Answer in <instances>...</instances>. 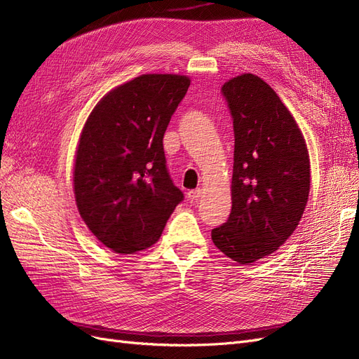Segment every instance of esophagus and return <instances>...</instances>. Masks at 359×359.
Returning a JSON list of instances; mask_svg holds the SVG:
<instances>
[{
	"label": "esophagus",
	"instance_id": "34e87169",
	"mask_svg": "<svg viewBox=\"0 0 359 359\" xmlns=\"http://www.w3.org/2000/svg\"><path fill=\"white\" fill-rule=\"evenodd\" d=\"M202 189H194V190H190L189 193H187V198H189V201H191V202H194V201H199L201 198H202Z\"/></svg>",
	"mask_w": 359,
	"mask_h": 359
}]
</instances>
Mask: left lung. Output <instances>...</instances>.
<instances>
[{"instance_id": "8db88e82", "label": "left lung", "mask_w": 359, "mask_h": 359, "mask_svg": "<svg viewBox=\"0 0 359 359\" xmlns=\"http://www.w3.org/2000/svg\"><path fill=\"white\" fill-rule=\"evenodd\" d=\"M233 119L232 211L211 231L238 264L273 255L297 229L310 193L306 139L277 93L253 73L222 86Z\"/></svg>"}]
</instances>
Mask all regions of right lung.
Listing matches in <instances>:
<instances>
[{"label":"right lung","instance_id":"add662e5","mask_svg":"<svg viewBox=\"0 0 359 359\" xmlns=\"http://www.w3.org/2000/svg\"><path fill=\"white\" fill-rule=\"evenodd\" d=\"M189 86L184 74H140L107 93L82 128L76 205L93 235L115 253L156 244L184 198L168 173L163 136Z\"/></svg>","mask_w":359,"mask_h":359}]
</instances>
